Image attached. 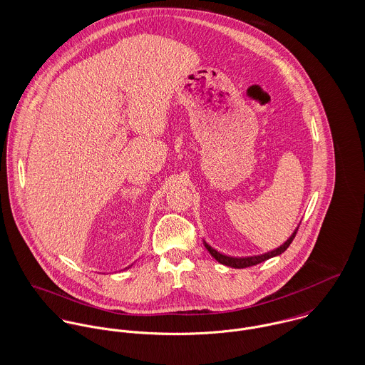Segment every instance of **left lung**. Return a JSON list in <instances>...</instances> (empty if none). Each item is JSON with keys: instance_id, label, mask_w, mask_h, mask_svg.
<instances>
[{"instance_id": "obj_1", "label": "left lung", "mask_w": 365, "mask_h": 365, "mask_svg": "<svg viewBox=\"0 0 365 365\" xmlns=\"http://www.w3.org/2000/svg\"><path fill=\"white\" fill-rule=\"evenodd\" d=\"M298 227H299V225L297 226V229L294 230V233H292L281 246H278V247L274 249V250H269V252L262 253V255H256V256H246V257L227 256V255H223V253L217 252L216 249H213L205 240H204V246H205V249L210 253V256H212L215 260L217 261V262H220V264H223V265H226V267H232V268H246V267H252V265L260 264L262 261L268 260V259H272V257H277V256L282 255V253L289 247V245L292 243V240H294V237H295V235H297Z\"/></svg>"}]
</instances>
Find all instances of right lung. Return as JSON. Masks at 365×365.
<instances>
[{"instance_id":"obj_1","label":"right lung","mask_w":365,"mask_h":365,"mask_svg":"<svg viewBox=\"0 0 365 365\" xmlns=\"http://www.w3.org/2000/svg\"><path fill=\"white\" fill-rule=\"evenodd\" d=\"M132 265H133V264H132ZM132 265H129V267H128V268H130V267H132ZM125 269H126V268H125Z\"/></svg>"}]
</instances>
